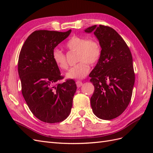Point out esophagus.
<instances>
[{
    "instance_id": "34e87169",
    "label": "esophagus",
    "mask_w": 153,
    "mask_h": 153,
    "mask_svg": "<svg viewBox=\"0 0 153 153\" xmlns=\"http://www.w3.org/2000/svg\"><path fill=\"white\" fill-rule=\"evenodd\" d=\"M76 85L77 86V87H80L83 85V83H82V82H81V81H77Z\"/></svg>"
}]
</instances>
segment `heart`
Here are the masks:
<instances>
[{
	"label": "heart",
	"instance_id": "obj_1",
	"mask_svg": "<svg viewBox=\"0 0 153 153\" xmlns=\"http://www.w3.org/2000/svg\"><path fill=\"white\" fill-rule=\"evenodd\" d=\"M65 47L70 51L77 52L76 60L79 62L71 67L66 74L70 79H80L85 77L90 70L89 64L94 65L101 56V47L98 41L82 36H74L68 40ZM52 58L56 66L62 70H67L68 64L66 54L58 48H54Z\"/></svg>",
	"mask_w": 153,
	"mask_h": 153
}]
</instances>
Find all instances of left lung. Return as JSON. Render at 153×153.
Here are the masks:
<instances>
[{"instance_id": "obj_1", "label": "left lung", "mask_w": 153, "mask_h": 153, "mask_svg": "<svg viewBox=\"0 0 153 153\" xmlns=\"http://www.w3.org/2000/svg\"><path fill=\"white\" fill-rule=\"evenodd\" d=\"M94 32L101 47V56L90 74L95 87L91 105L95 115L109 120L121 115L130 102L135 83L131 51L113 28L96 25L87 28Z\"/></svg>"}]
</instances>
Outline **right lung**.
I'll use <instances>...</instances> for the list:
<instances>
[{"mask_svg":"<svg viewBox=\"0 0 153 153\" xmlns=\"http://www.w3.org/2000/svg\"><path fill=\"white\" fill-rule=\"evenodd\" d=\"M71 31H35L19 53L18 74L22 95L31 112L42 122H60L71 112L76 82L67 79L59 83L64 77L52 58L54 48Z\"/></svg>","mask_w":153,"mask_h":153,"instance_id":"1","label":"right lung"}]
</instances>
